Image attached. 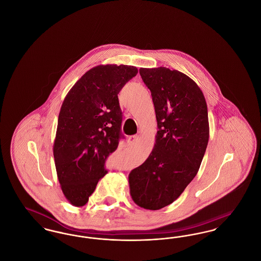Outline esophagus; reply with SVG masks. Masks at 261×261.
Instances as JSON below:
<instances>
[{
  "instance_id": "esophagus-1",
  "label": "esophagus",
  "mask_w": 261,
  "mask_h": 261,
  "mask_svg": "<svg viewBox=\"0 0 261 261\" xmlns=\"http://www.w3.org/2000/svg\"><path fill=\"white\" fill-rule=\"evenodd\" d=\"M137 140H138V136L137 135H133V136H130L127 139V143L129 145H132V144H134L136 142Z\"/></svg>"
}]
</instances>
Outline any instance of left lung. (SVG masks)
<instances>
[{"label":"left lung","mask_w":261,"mask_h":261,"mask_svg":"<svg viewBox=\"0 0 261 261\" xmlns=\"http://www.w3.org/2000/svg\"><path fill=\"white\" fill-rule=\"evenodd\" d=\"M154 106V147L129 174L130 195L137 205L158 211L172 203L199 171L210 138L207 106L197 83L166 67L140 68Z\"/></svg>","instance_id":"left-lung-1"}]
</instances>
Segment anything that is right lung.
<instances>
[{"instance_id":"right-lung-1","label":"right lung","mask_w":261,"mask_h":261,"mask_svg":"<svg viewBox=\"0 0 261 261\" xmlns=\"http://www.w3.org/2000/svg\"><path fill=\"white\" fill-rule=\"evenodd\" d=\"M138 73L136 66L100 64L88 70L62 102L54 143V158L62 193L83 206L108 170L106 161L121 134L118 93Z\"/></svg>"}]
</instances>
